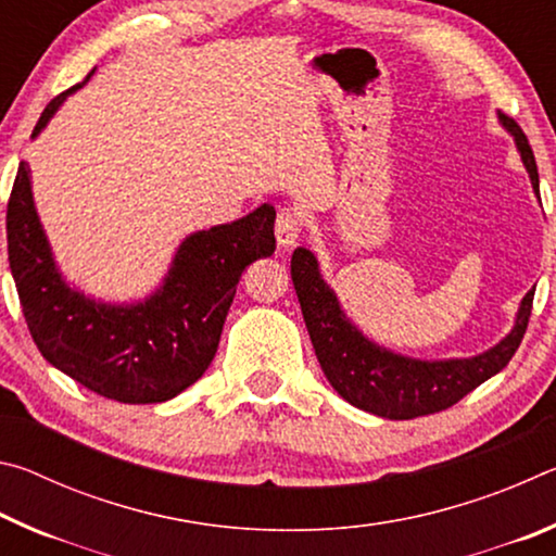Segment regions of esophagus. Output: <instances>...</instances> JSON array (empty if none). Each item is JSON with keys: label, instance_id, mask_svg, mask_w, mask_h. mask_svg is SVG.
Returning a JSON list of instances; mask_svg holds the SVG:
<instances>
[{"label": "esophagus", "instance_id": "obj_1", "mask_svg": "<svg viewBox=\"0 0 556 556\" xmlns=\"http://www.w3.org/2000/svg\"><path fill=\"white\" fill-rule=\"evenodd\" d=\"M301 232V218L296 211H289V208H281L277 213V220H275V235H277V242L281 248H289V244H294L296 238Z\"/></svg>", "mask_w": 556, "mask_h": 556}]
</instances>
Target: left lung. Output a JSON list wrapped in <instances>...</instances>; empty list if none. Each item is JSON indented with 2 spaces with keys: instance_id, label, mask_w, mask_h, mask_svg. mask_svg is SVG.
I'll list each match as a JSON object with an SVG mask.
<instances>
[{
  "instance_id": "obj_1",
  "label": "left lung",
  "mask_w": 556,
  "mask_h": 556,
  "mask_svg": "<svg viewBox=\"0 0 556 556\" xmlns=\"http://www.w3.org/2000/svg\"><path fill=\"white\" fill-rule=\"evenodd\" d=\"M501 119L515 135L532 188L540 193L538 164L522 127L507 115H501ZM291 279L328 382L353 407L384 419H414L444 412L473 392L478 384L501 372L522 343L534 299V289L527 291L513 333L493 351L466 361L427 363L384 351L348 324L336 294L318 275L316 257L308 250L299 248L291 255Z\"/></svg>"
}]
</instances>
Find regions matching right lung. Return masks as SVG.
Segmentation results:
<instances>
[{
    "label": "right lung",
    "mask_w": 556,
    "mask_h": 556,
    "mask_svg": "<svg viewBox=\"0 0 556 556\" xmlns=\"http://www.w3.org/2000/svg\"><path fill=\"white\" fill-rule=\"evenodd\" d=\"M75 88L46 105L34 137ZM275 215L265 203L248 218L191 235L164 289L144 304L105 306L61 281L22 162L7 203V250L36 348L100 397L125 404L176 397L208 370L244 267L275 252Z\"/></svg>",
    "instance_id": "1"
}]
</instances>
